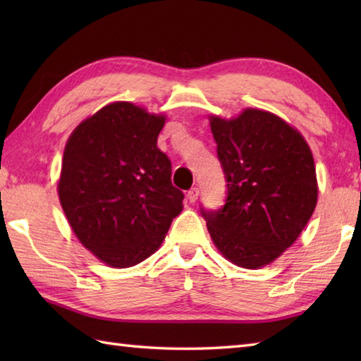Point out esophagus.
Segmentation results:
<instances>
[{"mask_svg": "<svg viewBox=\"0 0 361 361\" xmlns=\"http://www.w3.org/2000/svg\"><path fill=\"white\" fill-rule=\"evenodd\" d=\"M198 194H200V190H198V188H192L188 190V200L190 203H195L197 198H198Z\"/></svg>", "mask_w": 361, "mask_h": 361, "instance_id": "obj_1", "label": "esophagus"}]
</instances>
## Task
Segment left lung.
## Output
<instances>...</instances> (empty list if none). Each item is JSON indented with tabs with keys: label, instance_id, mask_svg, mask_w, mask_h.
Listing matches in <instances>:
<instances>
[{
	"label": "left lung",
	"instance_id": "8db88e82",
	"mask_svg": "<svg viewBox=\"0 0 361 361\" xmlns=\"http://www.w3.org/2000/svg\"><path fill=\"white\" fill-rule=\"evenodd\" d=\"M226 178V203L200 208L217 250L229 262L259 268L293 245L318 200L315 163L296 128L273 113L247 109L209 118Z\"/></svg>",
	"mask_w": 361,
	"mask_h": 361
}]
</instances>
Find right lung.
Segmentation results:
<instances>
[{"label": "right lung", "instance_id": "obj_1", "mask_svg": "<svg viewBox=\"0 0 361 361\" xmlns=\"http://www.w3.org/2000/svg\"><path fill=\"white\" fill-rule=\"evenodd\" d=\"M164 121L113 102L80 122L65 145L60 204L83 247L113 268L153 255L183 211L171 159L157 145Z\"/></svg>", "mask_w": 361, "mask_h": 361}]
</instances>
